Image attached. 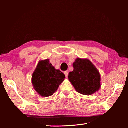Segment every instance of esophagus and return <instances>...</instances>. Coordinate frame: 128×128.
Returning <instances> with one entry per match:
<instances>
[{
    "label": "esophagus",
    "instance_id": "1",
    "mask_svg": "<svg viewBox=\"0 0 128 128\" xmlns=\"http://www.w3.org/2000/svg\"><path fill=\"white\" fill-rule=\"evenodd\" d=\"M64 74H65V76H66V77H68V71H65V72H64Z\"/></svg>",
    "mask_w": 128,
    "mask_h": 128
}]
</instances>
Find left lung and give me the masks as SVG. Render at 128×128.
Here are the masks:
<instances>
[{"mask_svg":"<svg viewBox=\"0 0 128 128\" xmlns=\"http://www.w3.org/2000/svg\"><path fill=\"white\" fill-rule=\"evenodd\" d=\"M73 66L74 70L69 72L68 78L77 92L90 95L99 89L100 74L89 60L78 58Z\"/></svg>","mask_w":128,"mask_h":128,"instance_id":"1","label":"left lung"}]
</instances>
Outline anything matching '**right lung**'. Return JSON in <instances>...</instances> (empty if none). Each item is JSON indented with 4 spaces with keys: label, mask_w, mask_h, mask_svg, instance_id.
Listing matches in <instances>:
<instances>
[{
    "label": "right lung",
    "mask_w": 128,
    "mask_h": 128,
    "mask_svg": "<svg viewBox=\"0 0 128 128\" xmlns=\"http://www.w3.org/2000/svg\"><path fill=\"white\" fill-rule=\"evenodd\" d=\"M65 78L64 73L55 69L47 59L39 62L32 76V84L39 94L47 97L53 95Z\"/></svg>",
    "instance_id": "add662e5"
}]
</instances>
